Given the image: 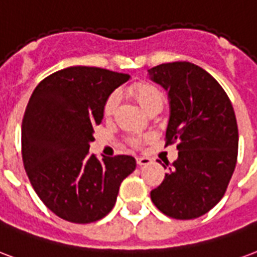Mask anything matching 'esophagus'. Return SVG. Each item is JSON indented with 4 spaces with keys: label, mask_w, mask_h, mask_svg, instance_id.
I'll return each mask as SVG.
<instances>
[{
    "label": "esophagus",
    "mask_w": 257,
    "mask_h": 257,
    "mask_svg": "<svg viewBox=\"0 0 257 257\" xmlns=\"http://www.w3.org/2000/svg\"><path fill=\"white\" fill-rule=\"evenodd\" d=\"M136 162H138L139 166H146V165H150L153 161L148 157H138L136 158Z\"/></svg>",
    "instance_id": "esophagus-1"
}]
</instances>
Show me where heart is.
<instances>
[{
  "label": "heart",
  "mask_w": 257,
  "mask_h": 257,
  "mask_svg": "<svg viewBox=\"0 0 257 257\" xmlns=\"http://www.w3.org/2000/svg\"><path fill=\"white\" fill-rule=\"evenodd\" d=\"M131 94H132V96L136 99V102L140 104V107L144 111H148L154 104L163 103L162 92H161V90L158 88L157 85L151 84V83H139V84L135 85L134 88L131 90ZM117 103H118V95H110L107 100H106V103H104V115H111V113L117 107ZM131 143L136 146V144L140 143V139L132 138L131 139Z\"/></svg>",
  "instance_id": "1"
}]
</instances>
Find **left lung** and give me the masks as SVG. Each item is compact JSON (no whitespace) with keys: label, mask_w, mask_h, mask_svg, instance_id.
I'll use <instances>...</instances> for the list:
<instances>
[{"label":"left lung","mask_w":257,"mask_h":257,"mask_svg":"<svg viewBox=\"0 0 257 257\" xmlns=\"http://www.w3.org/2000/svg\"><path fill=\"white\" fill-rule=\"evenodd\" d=\"M148 79L167 92L166 144L178 143V158L162 184L151 191V200L170 218H199L222 199L234 172V110L219 83L187 61L154 66Z\"/></svg>","instance_id":"8db88e82"}]
</instances>
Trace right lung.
Wrapping results in <instances>:
<instances>
[{"instance_id": "1", "label": "right lung", "mask_w": 257, "mask_h": 257, "mask_svg": "<svg viewBox=\"0 0 257 257\" xmlns=\"http://www.w3.org/2000/svg\"><path fill=\"white\" fill-rule=\"evenodd\" d=\"M131 76L94 66H69L42 80L22 123L23 162L45 206L73 223L102 219L115 204L131 155H90L94 126L111 92Z\"/></svg>"}]
</instances>
